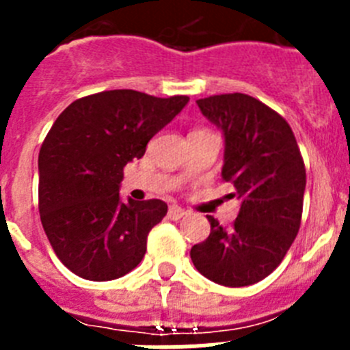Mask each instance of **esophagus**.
Here are the masks:
<instances>
[{"label":"esophagus","instance_id":"1","mask_svg":"<svg viewBox=\"0 0 350 350\" xmlns=\"http://www.w3.org/2000/svg\"><path fill=\"white\" fill-rule=\"evenodd\" d=\"M185 215V210L180 208V206L177 205H172L168 208V217L172 219V221H178V219H182Z\"/></svg>","mask_w":350,"mask_h":350}]
</instances>
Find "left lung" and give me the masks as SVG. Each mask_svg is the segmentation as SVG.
I'll use <instances>...</instances> for the list:
<instances>
[{
	"label": "left lung",
	"instance_id": "8db88e82",
	"mask_svg": "<svg viewBox=\"0 0 350 350\" xmlns=\"http://www.w3.org/2000/svg\"><path fill=\"white\" fill-rule=\"evenodd\" d=\"M196 103L222 129V180L237 189L240 212L231 230L208 215V238L191 249V259L212 282L250 286L279 267L298 234L307 184L301 152L287 120L252 96L215 94Z\"/></svg>",
	"mask_w": 350,
	"mask_h": 350
}]
</instances>
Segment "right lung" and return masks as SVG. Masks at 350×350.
Returning a JSON list of instances; mask_svg holds the SVG:
<instances>
[{"instance_id":"1","label":"right lung","mask_w":350,"mask_h":350,"mask_svg":"<svg viewBox=\"0 0 350 350\" xmlns=\"http://www.w3.org/2000/svg\"><path fill=\"white\" fill-rule=\"evenodd\" d=\"M131 89L103 91L64 108L38 156L43 230L64 267L88 280L119 279L144 259L147 234L168 212L161 200L120 202L124 166L187 105Z\"/></svg>"}]
</instances>
